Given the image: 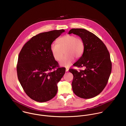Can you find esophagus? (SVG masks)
Masks as SVG:
<instances>
[{
    "label": "esophagus",
    "mask_w": 126,
    "mask_h": 126,
    "mask_svg": "<svg viewBox=\"0 0 126 126\" xmlns=\"http://www.w3.org/2000/svg\"><path fill=\"white\" fill-rule=\"evenodd\" d=\"M68 70H69V68H66V69H65L66 72H68Z\"/></svg>",
    "instance_id": "1"
}]
</instances>
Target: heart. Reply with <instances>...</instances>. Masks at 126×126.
<instances>
[{"instance_id": "obj_1", "label": "heart", "mask_w": 126, "mask_h": 126, "mask_svg": "<svg viewBox=\"0 0 126 126\" xmlns=\"http://www.w3.org/2000/svg\"><path fill=\"white\" fill-rule=\"evenodd\" d=\"M50 50L54 59L60 61L63 55H65L60 62L62 66L68 67L72 64L74 58H80L84 51V44L79 37L72 35H66L59 38L57 43H53Z\"/></svg>"}]
</instances>
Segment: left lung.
<instances>
[{"instance_id": "left-lung-1", "label": "left lung", "mask_w": 126, "mask_h": 126, "mask_svg": "<svg viewBox=\"0 0 126 126\" xmlns=\"http://www.w3.org/2000/svg\"><path fill=\"white\" fill-rule=\"evenodd\" d=\"M79 36L84 44L82 56L73 64L84 67L78 71L70 69L73 75L72 89L78 96L88 99L99 94L105 87L111 71V63L108 49L95 35L83 29H72L68 32Z\"/></svg>"}]
</instances>
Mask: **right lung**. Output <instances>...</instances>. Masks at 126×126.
Masks as SVG:
<instances>
[{
    "label": "right lung",
    "mask_w": 126,
    "mask_h": 126,
    "mask_svg": "<svg viewBox=\"0 0 126 126\" xmlns=\"http://www.w3.org/2000/svg\"><path fill=\"white\" fill-rule=\"evenodd\" d=\"M64 32L54 30L33 36L19 54L18 80L26 94L37 102H46L54 97L58 91L57 83L65 72L64 67H59L50 50L51 44Z\"/></svg>",
    "instance_id": "add662e5"
}]
</instances>
